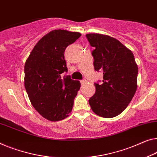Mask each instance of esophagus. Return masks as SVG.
Masks as SVG:
<instances>
[{
	"instance_id": "esophagus-1",
	"label": "esophagus",
	"mask_w": 157,
	"mask_h": 157,
	"mask_svg": "<svg viewBox=\"0 0 157 157\" xmlns=\"http://www.w3.org/2000/svg\"><path fill=\"white\" fill-rule=\"evenodd\" d=\"M80 83H81L82 85H85V84L86 83V81L85 80H81L80 81Z\"/></svg>"
}]
</instances>
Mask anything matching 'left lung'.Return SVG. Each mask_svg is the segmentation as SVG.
Returning <instances> with one entry per match:
<instances>
[{
  "label": "left lung",
  "mask_w": 157,
  "mask_h": 157,
  "mask_svg": "<svg viewBox=\"0 0 157 157\" xmlns=\"http://www.w3.org/2000/svg\"><path fill=\"white\" fill-rule=\"evenodd\" d=\"M94 47L95 71L103 72V83H95L96 92L89 100L91 109L103 118L122 113L134 97L137 87L138 67L129 48L116 39L97 33L86 34Z\"/></svg>",
  "instance_id": "obj_1"
}]
</instances>
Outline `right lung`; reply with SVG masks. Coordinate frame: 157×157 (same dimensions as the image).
I'll return each instance as SVG.
<instances>
[{"instance_id": "obj_1", "label": "right lung", "mask_w": 157, "mask_h": 157, "mask_svg": "<svg viewBox=\"0 0 157 157\" xmlns=\"http://www.w3.org/2000/svg\"><path fill=\"white\" fill-rule=\"evenodd\" d=\"M80 36L79 32L53 30L37 42L25 62L24 83L29 101L48 121L67 118L80 89L79 81L60 76L67 71L65 48Z\"/></svg>"}]
</instances>
